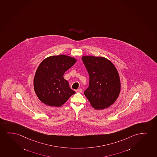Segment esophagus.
Listing matches in <instances>:
<instances>
[{
  "label": "esophagus",
  "mask_w": 157,
  "mask_h": 157,
  "mask_svg": "<svg viewBox=\"0 0 157 157\" xmlns=\"http://www.w3.org/2000/svg\"><path fill=\"white\" fill-rule=\"evenodd\" d=\"M75 92H77V93H82V89H81V88H79V89L76 90Z\"/></svg>",
  "instance_id": "esophagus-1"
}]
</instances>
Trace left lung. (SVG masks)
I'll use <instances>...</instances> for the list:
<instances>
[{"instance_id": "left-lung-1", "label": "left lung", "mask_w": 157, "mask_h": 157, "mask_svg": "<svg viewBox=\"0 0 157 157\" xmlns=\"http://www.w3.org/2000/svg\"><path fill=\"white\" fill-rule=\"evenodd\" d=\"M89 75V87L84 94L96 110L108 108L118 98L120 92V78L115 66L103 57H82Z\"/></svg>"}]
</instances>
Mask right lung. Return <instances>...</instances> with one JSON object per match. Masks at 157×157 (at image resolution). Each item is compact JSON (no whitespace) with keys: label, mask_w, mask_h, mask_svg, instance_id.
I'll list each match as a JSON object with an SVG mask.
<instances>
[{"label":"right lung","mask_w":157,"mask_h":157,"mask_svg":"<svg viewBox=\"0 0 157 157\" xmlns=\"http://www.w3.org/2000/svg\"><path fill=\"white\" fill-rule=\"evenodd\" d=\"M65 55L51 56L41 62L35 73L33 86L37 97L43 103L59 107L75 92L63 75L76 62Z\"/></svg>","instance_id":"obj_1"}]
</instances>
